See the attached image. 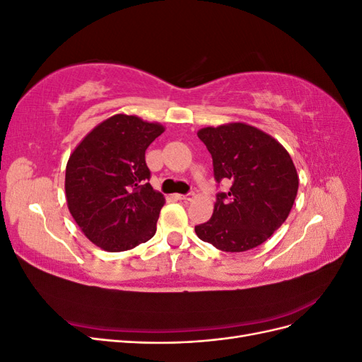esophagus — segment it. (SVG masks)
<instances>
[{"label": "esophagus", "mask_w": 362, "mask_h": 362, "mask_svg": "<svg viewBox=\"0 0 362 362\" xmlns=\"http://www.w3.org/2000/svg\"><path fill=\"white\" fill-rule=\"evenodd\" d=\"M178 199H181V201H193V199H194V193L178 194Z\"/></svg>", "instance_id": "esophagus-1"}]
</instances>
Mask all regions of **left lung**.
I'll return each instance as SVG.
<instances>
[{"mask_svg":"<svg viewBox=\"0 0 362 362\" xmlns=\"http://www.w3.org/2000/svg\"><path fill=\"white\" fill-rule=\"evenodd\" d=\"M198 137L210 151L216 181H231V187L216 194L213 216L194 226L196 235L225 252L264 243L286 222L299 189L287 149L242 122L202 128Z\"/></svg>","mask_w":362,"mask_h":362,"instance_id":"1","label":"left lung"}]
</instances>
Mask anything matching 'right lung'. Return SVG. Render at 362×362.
Returning <instances> with one entry per match:
<instances>
[{"mask_svg": "<svg viewBox=\"0 0 362 362\" xmlns=\"http://www.w3.org/2000/svg\"><path fill=\"white\" fill-rule=\"evenodd\" d=\"M164 131L157 122L115 115L74 149L64 177L68 208L93 245L122 252L157 231L164 196L148 182V146Z\"/></svg>", "mask_w": 362, "mask_h": 362, "instance_id": "right-lung-1", "label": "right lung"}]
</instances>
